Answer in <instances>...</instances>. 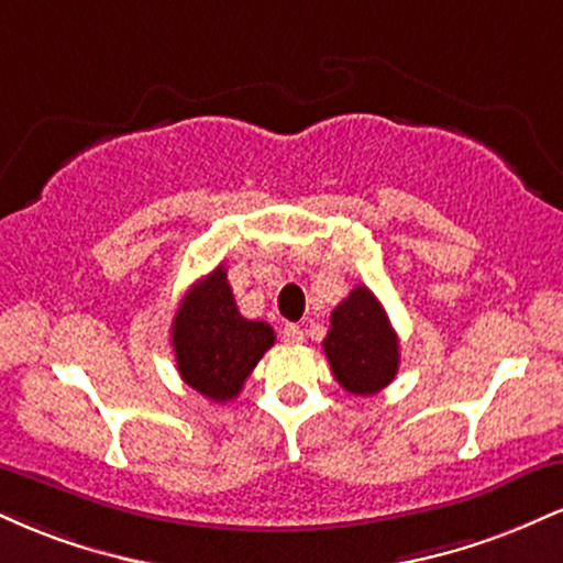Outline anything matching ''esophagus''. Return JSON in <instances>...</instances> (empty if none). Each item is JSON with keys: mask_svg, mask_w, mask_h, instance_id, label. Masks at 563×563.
<instances>
[{"mask_svg": "<svg viewBox=\"0 0 563 563\" xmlns=\"http://www.w3.org/2000/svg\"><path fill=\"white\" fill-rule=\"evenodd\" d=\"M280 339L286 341V344H301L303 331L299 325H294V322H288V325L280 331Z\"/></svg>", "mask_w": 563, "mask_h": 563, "instance_id": "esophagus-1", "label": "esophagus"}]
</instances>
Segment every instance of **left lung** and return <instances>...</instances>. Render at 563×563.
<instances>
[{
	"label": "left lung",
	"mask_w": 563,
	"mask_h": 563,
	"mask_svg": "<svg viewBox=\"0 0 563 563\" xmlns=\"http://www.w3.org/2000/svg\"><path fill=\"white\" fill-rule=\"evenodd\" d=\"M325 357L349 394L371 397L391 384L399 367V339L371 288L357 286L331 312Z\"/></svg>",
	"instance_id": "left-lung-1"
}]
</instances>
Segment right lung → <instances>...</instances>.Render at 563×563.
<instances>
[{"label":"right lung","instance_id":"right-lung-1","mask_svg":"<svg viewBox=\"0 0 563 563\" xmlns=\"http://www.w3.org/2000/svg\"><path fill=\"white\" fill-rule=\"evenodd\" d=\"M273 344L275 331L267 322L245 320L238 312L222 264L187 290L172 322L179 376L214 402L238 397Z\"/></svg>","mask_w":563,"mask_h":563}]
</instances>
